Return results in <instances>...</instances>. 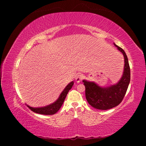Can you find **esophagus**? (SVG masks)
I'll use <instances>...</instances> for the list:
<instances>
[{
    "mask_svg": "<svg viewBox=\"0 0 146 146\" xmlns=\"http://www.w3.org/2000/svg\"><path fill=\"white\" fill-rule=\"evenodd\" d=\"M83 75H80V74H79V75H78L77 76H76V82H80L81 80H82V78H83Z\"/></svg>",
    "mask_w": 146,
    "mask_h": 146,
    "instance_id": "1",
    "label": "esophagus"
}]
</instances>
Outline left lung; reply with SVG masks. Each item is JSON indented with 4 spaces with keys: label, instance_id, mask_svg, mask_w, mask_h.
I'll list each match as a JSON object with an SVG mask.
<instances>
[{
    "label": "left lung",
    "instance_id": "8db88e82",
    "mask_svg": "<svg viewBox=\"0 0 146 146\" xmlns=\"http://www.w3.org/2000/svg\"><path fill=\"white\" fill-rule=\"evenodd\" d=\"M124 57V70L123 75L117 84L110 87L102 88L93 82L84 80L86 87V98L88 102L96 109L107 110L120 104L126 93L130 82V68L127 56L120 47L114 44Z\"/></svg>",
    "mask_w": 146,
    "mask_h": 146
}]
</instances>
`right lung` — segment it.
<instances>
[{
    "mask_svg": "<svg viewBox=\"0 0 146 146\" xmlns=\"http://www.w3.org/2000/svg\"><path fill=\"white\" fill-rule=\"evenodd\" d=\"M73 81L69 84L65 88V89H64L62 92L61 93L59 98L53 104H49L48 106H44V107L42 108H32L28 105H27V106L32 111L36 113H38V114L46 115H51L55 114V113L60 110L62 105L63 104L64 101L65 100L69 91L71 90V88H72V86H73Z\"/></svg>",
    "mask_w": 146,
    "mask_h": 146,
    "instance_id": "obj_1",
    "label": "right lung"
}]
</instances>
